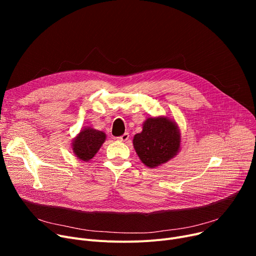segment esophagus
Here are the masks:
<instances>
[{
  "instance_id": "1",
  "label": "esophagus",
  "mask_w": 256,
  "mask_h": 256,
  "mask_svg": "<svg viewBox=\"0 0 256 256\" xmlns=\"http://www.w3.org/2000/svg\"><path fill=\"white\" fill-rule=\"evenodd\" d=\"M128 138H130V134H128V132H124L122 136L118 137V138H117V140H118V141H120V142H126V141H128Z\"/></svg>"
}]
</instances>
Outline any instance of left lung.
I'll list each match as a JSON object with an SVG mask.
<instances>
[{"label":"left lung","mask_w":256,"mask_h":256,"mask_svg":"<svg viewBox=\"0 0 256 256\" xmlns=\"http://www.w3.org/2000/svg\"><path fill=\"white\" fill-rule=\"evenodd\" d=\"M132 144L141 162L156 168L178 154L180 132L176 121L166 116L150 117L143 122L142 132L134 136Z\"/></svg>","instance_id":"1"}]
</instances>
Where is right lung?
Returning a JSON list of instances; mask_svg holds the SVG:
<instances>
[{"instance_id":"1","label":"right lung","mask_w":256,"mask_h":256,"mask_svg":"<svg viewBox=\"0 0 256 256\" xmlns=\"http://www.w3.org/2000/svg\"><path fill=\"white\" fill-rule=\"evenodd\" d=\"M106 134L102 130L90 126L84 128L80 130L72 143V152L78 160L87 162L100 150L106 141Z\"/></svg>"}]
</instances>
